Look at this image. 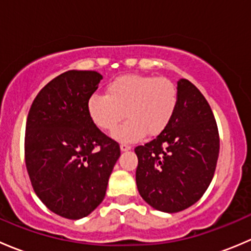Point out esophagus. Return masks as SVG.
I'll use <instances>...</instances> for the list:
<instances>
[{"label":"esophagus","instance_id":"1","mask_svg":"<svg viewBox=\"0 0 251 251\" xmlns=\"http://www.w3.org/2000/svg\"><path fill=\"white\" fill-rule=\"evenodd\" d=\"M120 149L123 151H130V149H131V146H128V144H125V143H121L120 144Z\"/></svg>","mask_w":251,"mask_h":251}]
</instances>
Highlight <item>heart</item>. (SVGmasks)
Listing matches in <instances>:
<instances>
[{"instance_id": "b5f03b06", "label": "heart", "mask_w": 251, "mask_h": 251, "mask_svg": "<svg viewBox=\"0 0 251 251\" xmlns=\"http://www.w3.org/2000/svg\"><path fill=\"white\" fill-rule=\"evenodd\" d=\"M179 92L168 77L128 74L114 78L107 86V95L88 98L87 113L91 121L102 131H113L121 142H135L144 133L156 136L163 132L176 114Z\"/></svg>"}]
</instances>
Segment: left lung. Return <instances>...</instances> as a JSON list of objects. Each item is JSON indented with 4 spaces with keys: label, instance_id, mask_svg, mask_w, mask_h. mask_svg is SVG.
Returning <instances> with one entry per match:
<instances>
[{
    "label": "left lung",
    "instance_id": "left-lung-1",
    "mask_svg": "<svg viewBox=\"0 0 251 251\" xmlns=\"http://www.w3.org/2000/svg\"><path fill=\"white\" fill-rule=\"evenodd\" d=\"M179 103L168 127L135 148L136 183L151 207L178 212L203 197L220 151L216 120L201 91L186 78L177 81Z\"/></svg>",
    "mask_w": 251,
    "mask_h": 251
}]
</instances>
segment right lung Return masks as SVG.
<instances>
[{
  "instance_id": "1",
  "label": "right lung",
  "mask_w": 251,
  "mask_h": 251,
  "mask_svg": "<svg viewBox=\"0 0 251 251\" xmlns=\"http://www.w3.org/2000/svg\"><path fill=\"white\" fill-rule=\"evenodd\" d=\"M100 80L92 70L63 73L40 91L27 114L24 151L32 188L50 211L69 220L102 203L120 156L118 142L87 113Z\"/></svg>"
}]
</instances>
